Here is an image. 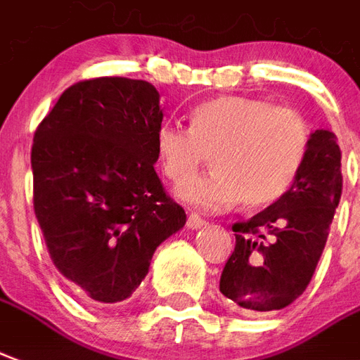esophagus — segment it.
Wrapping results in <instances>:
<instances>
[{
    "label": "esophagus",
    "mask_w": 360,
    "mask_h": 360,
    "mask_svg": "<svg viewBox=\"0 0 360 360\" xmlns=\"http://www.w3.org/2000/svg\"><path fill=\"white\" fill-rule=\"evenodd\" d=\"M204 225H206V221L202 219L200 215H196V214H188V217H187V227L188 229H200V227H204Z\"/></svg>",
    "instance_id": "esophagus-1"
}]
</instances>
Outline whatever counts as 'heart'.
<instances>
[{
  "label": "heart",
  "mask_w": 360,
  "mask_h": 360,
  "mask_svg": "<svg viewBox=\"0 0 360 360\" xmlns=\"http://www.w3.org/2000/svg\"><path fill=\"white\" fill-rule=\"evenodd\" d=\"M188 122V129L162 124L154 141L160 167L173 183L186 181L212 156L215 172L177 188L181 200L202 210L278 202L297 179L311 141L297 110L259 98H212L196 106Z\"/></svg>",
  "instance_id": "heart-1"
}]
</instances>
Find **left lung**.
Wrapping results in <instances>:
<instances>
[{
    "label": "left lung",
    "instance_id": "left-lung-1",
    "mask_svg": "<svg viewBox=\"0 0 360 360\" xmlns=\"http://www.w3.org/2000/svg\"><path fill=\"white\" fill-rule=\"evenodd\" d=\"M342 153L328 129L311 133L297 179L281 200L234 223L236 246L219 292L246 315L288 307L305 292L342 196Z\"/></svg>",
    "mask_w": 360,
    "mask_h": 360
}]
</instances>
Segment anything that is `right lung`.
Here are the masks:
<instances>
[{
	"mask_svg": "<svg viewBox=\"0 0 360 360\" xmlns=\"http://www.w3.org/2000/svg\"><path fill=\"white\" fill-rule=\"evenodd\" d=\"M162 120L153 84L95 78L68 87L36 129L34 212L58 273L93 303L129 297L187 223L154 172Z\"/></svg>",
	"mask_w": 360,
	"mask_h": 360,
	"instance_id": "right-lung-1",
	"label": "right lung"
}]
</instances>
